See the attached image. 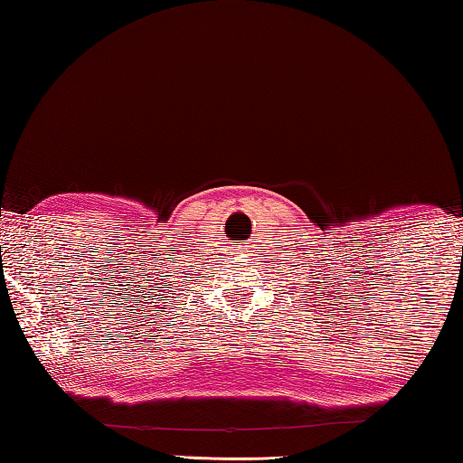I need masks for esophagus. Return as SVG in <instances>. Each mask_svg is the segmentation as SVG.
Returning a JSON list of instances; mask_svg holds the SVG:
<instances>
[{"mask_svg":"<svg viewBox=\"0 0 463 463\" xmlns=\"http://www.w3.org/2000/svg\"><path fill=\"white\" fill-rule=\"evenodd\" d=\"M243 253H245V251H243Z\"/></svg>","mask_w":463,"mask_h":463,"instance_id":"esophagus-1","label":"esophagus"}]
</instances>
